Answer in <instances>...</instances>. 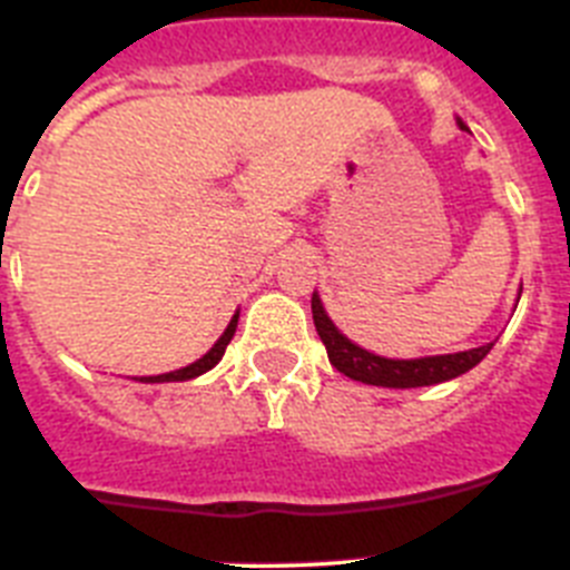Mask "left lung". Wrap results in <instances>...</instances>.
<instances>
[{
  "label": "left lung",
  "mask_w": 570,
  "mask_h": 570,
  "mask_svg": "<svg viewBox=\"0 0 570 570\" xmlns=\"http://www.w3.org/2000/svg\"><path fill=\"white\" fill-rule=\"evenodd\" d=\"M456 122H460V128H465L462 119H456ZM311 311H314L316 334H320L322 345H325V351H328L331 365H334L340 374L351 376V380L356 382H365V385H376V387L440 385V382L456 380V376L468 374L471 367H476L482 360H485L488 351L493 347V342H488V345L471 347V351H456V354L416 356V360H391V356L371 354V351H365L362 345L347 340V336L334 325V320L328 316V311H325V305H322L316 291L314 296H311Z\"/></svg>",
  "instance_id": "1"
}]
</instances>
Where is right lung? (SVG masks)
Listing matches in <instances>:
<instances>
[{
	"instance_id": "right-lung-1",
	"label": "right lung",
	"mask_w": 570,
	"mask_h": 570,
	"mask_svg": "<svg viewBox=\"0 0 570 570\" xmlns=\"http://www.w3.org/2000/svg\"><path fill=\"white\" fill-rule=\"evenodd\" d=\"M236 322H239V311H236L234 320H230V322H228V328H225V334L214 342V347H210V351L203 356V360L190 362V365L179 367V371H170V374L139 376V382H185V380H196V376L208 374L210 367H216V362L223 360V354H225V347H228V342L234 340ZM134 380H136V376H134Z\"/></svg>"
}]
</instances>
